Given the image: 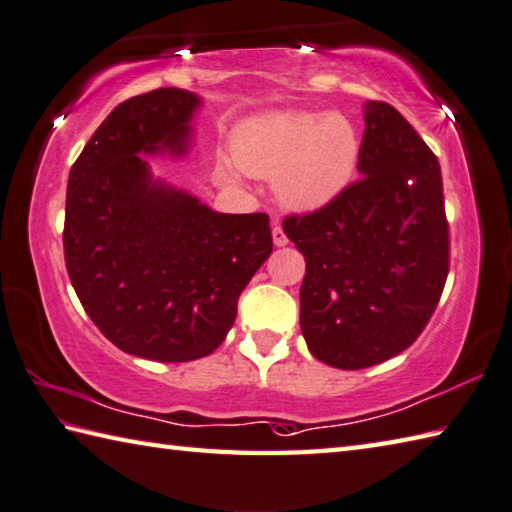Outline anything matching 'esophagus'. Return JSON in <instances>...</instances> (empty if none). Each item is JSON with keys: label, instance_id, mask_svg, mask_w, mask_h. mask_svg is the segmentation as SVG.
Listing matches in <instances>:
<instances>
[{"label": "esophagus", "instance_id": "1", "mask_svg": "<svg viewBox=\"0 0 512 512\" xmlns=\"http://www.w3.org/2000/svg\"><path fill=\"white\" fill-rule=\"evenodd\" d=\"M272 240H274V245H276V247H285V245H287V236H285V231H283V227L278 225V223L272 227Z\"/></svg>", "mask_w": 512, "mask_h": 512}]
</instances>
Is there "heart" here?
Listing matches in <instances>:
<instances>
[{
  "mask_svg": "<svg viewBox=\"0 0 512 512\" xmlns=\"http://www.w3.org/2000/svg\"><path fill=\"white\" fill-rule=\"evenodd\" d=\"M234 162L254 178H276V196L292 209H318L350 185L359 138L341 115L265 111L240 124ZM218 178L236 185L238 173L220 167Z\"/></svg>",
  "mask_w": 512,
  "mask_h": 512,
  "instance_id": "heart-1",
  "label": "heart"
}]
</instances>
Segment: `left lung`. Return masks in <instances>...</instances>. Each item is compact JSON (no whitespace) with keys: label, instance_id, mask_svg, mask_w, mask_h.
<instances>
[{"label":"left lung","instance_id":"left-lung-1","mask_svg":"<svg viewBox=\"0 0 512 512\" xmlns=\"http://www.w3.org/2000/svg\"><path fill=\"white\" fill-rule=\"evenodd\" d=\"M359 178L283 223L305 256L301 332L318 361L361 370L397 356L430 321L448 276L435 153L385 102L363 104Z\"/></svg>","mask_w":512,"mask_h":512}]
</instances>
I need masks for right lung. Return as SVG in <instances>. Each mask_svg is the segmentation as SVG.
<instances>
[{
    "label": "right lung",
    "instance_id": "right-lung-1",
    "mask_svg": "<svg viewBox=\"0 0 512 512\" xmlns=\"http://www.w3.org/2000/svg\"><path fill=\"white\" fill-rule=\"evenodd\" d=\"M202 98L158 89L115 106L75 160L64 258L86 314L122 352L160 363L209 356L238 296L272 254L267 214H220L153 176L185 158Z\"/></svg>",
    "mask_w": 512,
    "mask_h": 512
}]
</instances>
